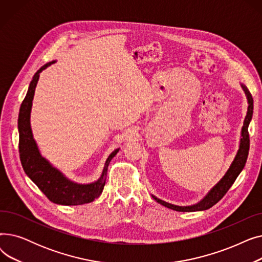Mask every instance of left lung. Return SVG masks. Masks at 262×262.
<instances>
[{
  "mask_svg": "<svg viewBox=\"0 0 262 262\" xmlns=\"http://www.w3.org/2000/svg\"><path fill=\"white\" fill-rule=\"evenodd\" d=\"M241 87H242L243 91L245 92L247 103H249V107H247L246 117L244 119L242 130H241V139H240L239 149L236 154L235 159H233V161L231 162L230 167L227 170V172L225 173V175L221 178V181H220L214 187H212V189H210L208 193L206 194L198 204L191 205V206H177V205H173V204L164 202V201L156 198L155 195H152V198L157 203L161 204L162 206H164V207L176 210V211L192 212V211L206 210V209L211 208L213 205H215L220 200H221L226 194V192L229 190V188L232 186V184L235 183L237 177L243 170L245 163H246L247 155H249V149H250L249 125H250V122L253 117V109H254V101L252 98V94L250 93V91L247 90V88L243 84H241Z\"/></svg>",
  "mask_w": 262,
  "mask_h": 262,
  "instance_id": "8db88e82",
  "label": "left lung"
}]
</instances>
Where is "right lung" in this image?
<instances>
[{"mask_svg": "<svg viewBox=\"0 0 262 262\" xmlns=\"http://www.w3.org/2000/svg\"><path fill=\"white\" fill-rule=\"evenodd\" d=\"M54 62L56 61L53 60L46 63L35 73L29 90H27L21 104L18 119L20 160L26 175L43 192L51 202L66 206L82 205L90 203L101 195L106 183L109 162L117 155L119 148L115 149L108 156L99 180L94 183L85 185L77 184L69 180L40 154L31 128V110L39 75L45 69Z\"/></svg>", "mask_w": 262, "mask_h": 262, "instance_id": "add662e5", "label": "right lung"}]
</instances>
